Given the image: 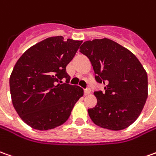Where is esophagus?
<instances>
[{
	"label": "esophagus",
	"instance_id": "34e87169",
	"mask_svg": "<svg viewBox=\"0 0 156 156\" xmlns=\"http://www.w3.org/2000/svg\"><path fill=\"white\" fill-rule=\"evenodd\" d=\"M90 94V89L89 88H85L84 89V94L85 95H87Z\"/></svg>",
	"mask_w": 156,
	"mask_h": 156
}]
</instances>
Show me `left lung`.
Here are the masks:
<instances>
[{"instance_id":"left-lung-1","label":"left lung","mask_w":156,"mask_h":156,"mask_svg":"<svg viewBox=\"0 0 156 156\" xmlns=\"http://www.w3.org/2000/svg\"><path fill=\"white\" fill-rule=\"evenodd\" d=\"M80 52L90 61L95 80L105 92L95 91L97 105L88 109L92 121L105 129H124L139 117L148 98V76L133 53L108 38L86 41Z\"/></svg>"}]
</instances>
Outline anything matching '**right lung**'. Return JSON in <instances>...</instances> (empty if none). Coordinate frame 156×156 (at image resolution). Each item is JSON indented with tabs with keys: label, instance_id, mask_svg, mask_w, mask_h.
Segmentation results:
<instances>
[{
	"label": "right lung",
	"instance_id": "1",
	"mask_svg": "<svg viewBox=\"0 0 156 156\" xmlns=\"http://www.w3.org/2000/svg\"><path fill=\"white\" fill-rule=\"evenodd\" d=\"M81 43L62 36L48 37L28 49L16 62L9 79L12 105L33 129L47 130L65 123L83 95L82 88L69 84L66 72Z\"/></svg>",
	"mask_w": 156,
	"mask_h": 156
}]
</instances>
